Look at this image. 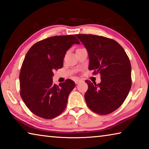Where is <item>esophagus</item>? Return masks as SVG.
Listing matches in <instances>:
<instances>
[{
  "mask_svg": "<svg viewBox=\"0 0 149 149\" xmlns=\"http://www.w3.org/2000/svg\"><path fill=\"white\" fill-rule=\"evenodd\" d=\"M80 81H81V80H80V79H75V84H78Z\"/></svg>",
  "mask_w": 149,
  "mask_h": 149,
  "instance_id": "esophagus-1",
  "label": "esophagus"
}]
</instances>
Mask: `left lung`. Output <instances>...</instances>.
<instances>
[{
  "instance_id": "obj_1",
  "label": "left lung",
  "mask_w": 149,
  "mask_h": 149,
  "mask_svg": "<svg viewBox=\"0 0 149 149\" xmlns=\"http://www.w3.org/2000/svg\"><path fill=\"white\" fill-rule=\"evenodd\" d=\"M86 48L89 70L100 75V84L86 80L85 100L91 110L105 115L114 112L124 102L132 87V66L123 47L114 40L94 35L77 34Z\"/></svg>"
}]
</instances>
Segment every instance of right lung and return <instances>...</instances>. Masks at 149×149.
Masks as SVG:
<instances>
[{"label":"right lung","mask_w":149,"mask_h":149,"mask_svg":"<svg viewBox=\"0 0 149 149\" xmlns=\"http://www.w3.org/2000/svg\"><path fill=\"white\" fill-rule=\"evenodd\" d=\"M75 36H54L37 42L25 56L19 73L20 95L25 104L37 116L52 119L64 112L70 93L75 86L67 79L58 86L52 83L53 71L62 68L65 54Z\"/></svg>","instance_id":"1"}]
</instances>
